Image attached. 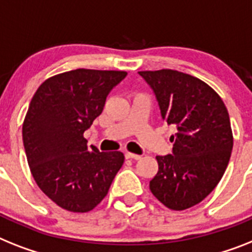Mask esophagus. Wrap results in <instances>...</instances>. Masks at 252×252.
<instances>
[{"mask_svg": "<svg viewBox=\"0 0 252 252\" xmlns=\"http://www.w3.org/2000/svg\"><path fill=\"white\" fill-rule=\"evenodd\" d=\"M125 157H126V158H130V159H140L141 158V156H139V155H135V153H130V152H126V153H125Z\"/></svg>", "mask_w": 252, "mask_h": 252, "instance_id": "1", "label": "esophagus"}]
</instances>
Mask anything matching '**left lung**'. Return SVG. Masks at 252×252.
I'll return each mask as SVG.
<instances>
[{
    "label": "left lung",
    "mask_w": 252,
    "mask_h": 252,
    "mask_svg": "<svg viewBox=\"0 0 252 252\" xmlns=\"http://www.w3.org/2000/svg\"><path fill=\"white\" fill-rule=\"evenodd\" d=\"M152 87L162 120L176 130L172 155L157 156L153 196L175 211L197 205L223 178L233 148L229 114L221 97L197 77L172 69L139 72Z\"/></svg>",
    "instance_id": "left-lung-1"
}]
</instances>
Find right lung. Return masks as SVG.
Returning a JSON list of instances; mask_svg holds the SVG:
<instances>
[{
	"label": "right lung",
	"mask_w": 252,
	"mask_h": 252,
	"mask_svg": "<svg viewBox=\"0 0 252 252\" xmlns=\"http://www.w3.org/2000/svg\"><path fill=\"white\" fill-rule=\"evenodd\" d=\"M124 70H69L47 78L23 124L27 161L37 186L70 213H89L107 196L125 156L87 148L84 132L103 112Z\"/></svg>",
	"instance_id": "right-lung-1"
}]
</instances>
